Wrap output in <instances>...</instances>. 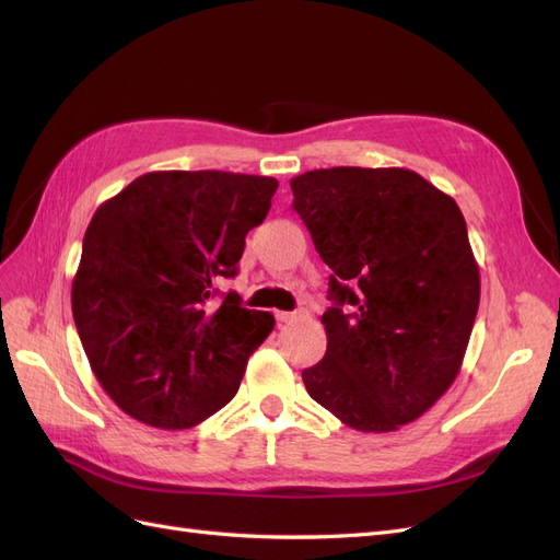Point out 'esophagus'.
<instances>
[{"instance_id": "34e87169", "label": "esophagus", "mask_w": 560, "mask_h": 560, "mask_svg": "<svg viewBox=\"0 0 560 560\" xmlns=\"http://www.w3.org/2000/svg\"><path fill=\"white\" fill-rule=\"evenodd\" d=\"M301 317H306V311H294V313H287V311H278L276 313V319L280 322V325H290V322H296Z\"/></svg>"}]
</instances>
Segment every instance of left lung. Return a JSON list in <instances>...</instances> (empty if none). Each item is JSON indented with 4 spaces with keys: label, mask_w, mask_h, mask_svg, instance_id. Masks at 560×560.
<instances>
[{
    "label": "left lung",
    "mask_w": 560,
    "mask_h": 560,
    "mask_svg": "<svg viewBox=\"0 0 560 560\" xmlns=\"http://www.w3.org/2000/svg\"><path fill=\"white\" fill-rule=\"evenodd\" d=\"M290 184L334 273L327 352L303 383L348 428L395 432L463 366L481 296L465 217L406 167H322Z\"/></svg>",
    "instance_id": "left-lung-1"
}]
</instances>
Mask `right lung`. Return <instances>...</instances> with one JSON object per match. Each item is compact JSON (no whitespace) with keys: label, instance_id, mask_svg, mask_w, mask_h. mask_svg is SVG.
I'll list each match as a JSON object with an SVG mask.
<instances>
[{"label":"right lung","instance_id":"right-lung-1","mask_svg":"<svg viewBox=\"0 0 560 560\" xmlns=\"http://www.w3.org/2000/svg\"><path fill=\"white\" fill-rule=\"evenodd\" d=\"M278 179L163 171L105 200L83 235L74 325L95 378L130 418L186 430L238 393L276 317L241 306L219 278L238 273Z\"/></svg>","mask_w":560,"mask_h":560}]
</instances>
